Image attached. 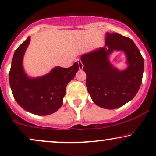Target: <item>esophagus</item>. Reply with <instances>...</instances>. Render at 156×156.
<instances>
[{"mask_svg": "<svg viewBox=\"0 0 156 156\" xmlns=\"http://www.w3.org/2000/svg\"><path fill=\"white\" fill-rule=\"evenodd\" d=\"M78 68H79L80 70H81V69H83V64L81 61L79 60H78Z\"/></svg>", "mask_w": 156, "mask_h": 156, "instance_id": "obj_1", "label": "esophagus"}]
</instances>
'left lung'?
<instances>
[{
    "label": "left lung",
    "mask_w": 156,
    "mask_h": 156,
    "mask_svg": "<svg viewBox=\"0 0 156 156\" xmlns=\"http://www.w3.org/2000/svg\"><path fill=\"white\" fill-rule=\"evenodd\" d=\"M114 50L123 51L128 68L119 71L110 63ZM86 73V86L93 101L101 108L114 109L131 101L138 91L143 79L144 60L131 39L117 33H106L105 47L80 58Z\"/></svg>",
    "instance_id": "8db88e82"
}]
</instances>
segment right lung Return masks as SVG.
Segmentation results:
<instances>
[{"label":"right lung","mask_w":156,"mask_h":156,"mask_svg":"<svg viewBox=\"0 0 156 156\" xmlns=\"http://www.w3.org/2000/svg\"><path fill=\"white\" fill-rule=\"evenodd\" d=\"M29 42V37L15 51L9 72L10 86L23 109L36 115H49L62 106L66 86L76 76L78 63L68 68L56 67L39 78H29L23 70V58Z\"/></svg>","instance_id":"right-lung-1"}]
</instances>
